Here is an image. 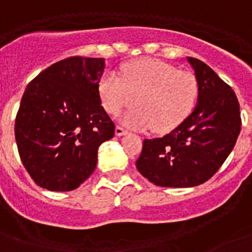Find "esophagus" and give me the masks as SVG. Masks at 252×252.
Instances as JSON below:
<instances>
[{"label": "esophagus", "instance_id": "1", "mask_svg": "<svg viewBox=\"0 0 252 252\" xmlns=\"http://www.w3.org/2000/svg\"><path fill=\"white\" fill-rule=\"evenodd\" d=\"M126 133H128V130H126L124 128H122V126H116L115 128L116 136H124V134H126Z\"/></svg>", "mask_w": 252, "mask_h": 252}]
</instances>
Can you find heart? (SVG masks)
Returning a JSON list of instances; mask_svg holds the SVG:
<instances>
[{
  "label": "heart",
  "instance_id": "b5f03b06",
  "mask_svg": "<svg viewBox=\"0 0 252 252\" xmlns=\"http://www.w3.org/2000/svg\"><path fill=\"white\" fill-rule=\"evenodd\" d=\"M101 101L107 113L116 115L124 107H136L122 118L124 126L166 133L181 126L192 113L198 96V83L193 74L178 70L154 59L126 64L122 78L106 73L98 83Z\"/></svg>",
  "mask_w": 252,
  "mask_h": 252
}]
</instances>
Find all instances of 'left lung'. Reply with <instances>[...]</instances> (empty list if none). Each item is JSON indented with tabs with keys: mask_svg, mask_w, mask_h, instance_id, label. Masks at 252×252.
<instances>
[{
	"mask_svg": "<svg viewBox=\"0 0 252 252\" xmlns=\"http://www.w3.org/2000/svg\"><path fill=\"white\" fill-rule=\"evenodd\" d=\"M198 83L197 103L181 126L145 139L138 172L160 187H194L210 179L233 150L241 130L236 94L201 60L187 58Z\"/></svg>",
	"mask_w": 252,
	"mask_h": 252,
	"instance_id": "1",
	"label": "left lung"
}]
</instances>
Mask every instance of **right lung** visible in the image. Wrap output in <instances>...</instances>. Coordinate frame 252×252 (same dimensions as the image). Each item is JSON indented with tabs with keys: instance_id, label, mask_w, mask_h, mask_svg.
<instances>
[{
	"instance_id": "obj_1",
	"label": "right lung",
	"mask_w": 252,
	"mask_h": 252,
	"mask_svg": "<svg viewBox=\"0 0 252 252\" xmlns=\"http://www.w3.org/2000/svg\"><path fill=\"white\" fill-rule=\"evenodd\" d=\"M105 60L65 59L39 73L25 88L15 139L27 172L48 191H73L97 165L101 143L115 126L101 105L98 83Z\"/></svg>"
}]
</instances>
